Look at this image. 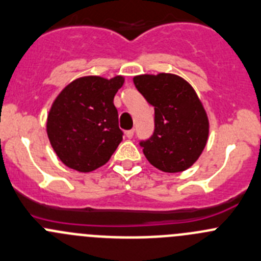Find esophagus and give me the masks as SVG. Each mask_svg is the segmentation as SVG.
Masks as SVG:
<instances>
[{
    "instance_id": "esophagus-1",
    "label": "esophagus",
    "mask_w": 261,
    "mask_h": 261,
    "mask_svg": "<svg viewBox=\"0 0 261 261\" xmlns=\"http://www.w3.org/2000/svg\"><path fill=\"white\" fill-rule=\"evenodd\" d=\"M126 136H127V139H131L134 136V130H128V131H126Z\"/></svg>"
}]
</instances>
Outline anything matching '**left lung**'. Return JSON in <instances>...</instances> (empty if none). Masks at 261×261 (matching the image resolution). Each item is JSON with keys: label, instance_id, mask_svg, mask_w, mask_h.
I'll use <instances>...</instances> for the list:
<instances>
[{"label": "left lung", "instance_id": "left-lung-1", "mask_svg": "<svg viewBox=\"0 0 261 261\" xmlns=\"http://www.w3.org/2000/svg\"><path fill=\"white\" fill-rule=\"evenodd\" d=\"M154 107V134L141 141L151 166L167 173L186 171L198 161L209 136V118L194 88L184 77L159 72L134 77Z\"/></svg>", "mask_w": 261, "mask_h": 261}]
</instances>
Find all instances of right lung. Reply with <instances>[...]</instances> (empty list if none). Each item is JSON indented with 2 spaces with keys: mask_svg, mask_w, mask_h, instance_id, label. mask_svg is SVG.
Instances as JSON below:
<instances>
[{
  "mask_svg": "<svg viewBox=\"0 0 261 261\" xmlns=\"http://www.w3.org/2000/svg\"><path fill=\"white\" fill-rule=\"evenodd\" d=\"M125 83L117 75L77 77L61 90L47 116V135L60 161L77 172L105 166L122 141L113 98Z\"/></svg>",
  "mask_w": 261,
  "mask_h": 261,
  "instance_id": "obj_1",
  "label": "right lung"
}]
</instances>
